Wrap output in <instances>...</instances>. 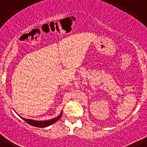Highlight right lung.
I'll return each instance as SVG.
<instances>
[{"label":"right lung","mask_w":147,"mask_h":147,"mask_svg":"<svg viewBox=\"0 0 147 147\" xmlns=\"http://www.w3.org/2000/svg\"><path fill=\"white\" fill-rule=\"evenodd\" d=\"M62 112H61V113L58 115L57 117L54 118V119H50V120H46V121H35V120H32V119H24V118H22L21 116H20L21 119H23V120L25 121L26 122H27L28 124L30 125L34 126V127H49V126L51 125L54 123H55L56 121H57L61 117H62Z\"/></svg>","instance_id":"1"}]
</instances>
